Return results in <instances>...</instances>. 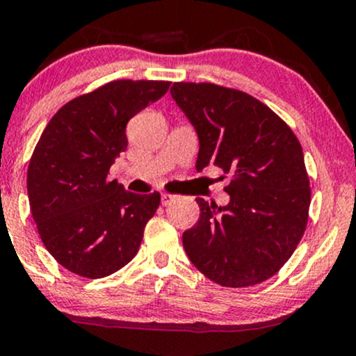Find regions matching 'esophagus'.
I'll list each match as a JSON object with an SVG mask.
<instances>
[{"label": "esophagus", "instance_id": "esophagus-1", "mask_svg": "<svg viewBox=\"0 0 356 356\" xmlns=\"http://www.w3.org/2000/svg\"><path fill=\"white\" fill-rule=\"evenodd\" d=\"M161 197H162V206H169V204L175 199V195L169 194V192H162Z\"/></svg>", "mask_w": 356, "mask_h": 356}]
</instances>
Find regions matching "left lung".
<instances>
[{"label":"left lung","mask_w":356,"mask_h":356,"mask_svg":"<svg viewBox=\"0 0 356 356\" xmlns=\"http://www.w3.org/2000/svg\"><path fill=\"white\" fill-rule=\"evenodd\" d=\"M170 93L197 132V170L214 164L231 177L227 206L195 199L201 216L182 234L184 249L220 286L263 283L291 257L308 224L312 189L300 140L241 90L177 81Z\"/></svg>","instance_id":"8db88e82"}]
</instances>
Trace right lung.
I'll return each instance as SVG.
<instances>
[{"label":"right lung","mask_w":356,"mask_h":356,"mask_svg":"<svg viewBox=\"0 0 356 356\" xmlns=\"http://www.w3.org/2000/svg\"><path fill=\"white\" fill-rule=\"evenodd\" d=\"M170 87L162 80H113L65 104L36 144L28 199L44 248L65 269L99 280L134 259L161 194L110 181L127 149L125 127Z\"/></svg>","instance_id":"obj_1"}]
</instances>
